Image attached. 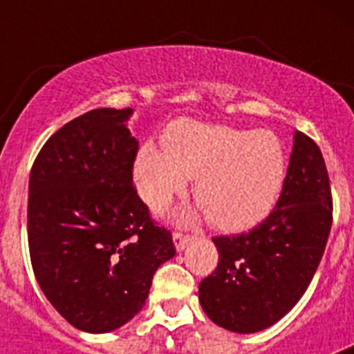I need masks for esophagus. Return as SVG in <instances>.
Masks as SVG:
<instances>
[{
	"instance_id": "esophagus-1",
	"label": "esophagus",
	"mask_w": 354,
	"mask_h": 354,
	"mask_svg": "<svg viewBox=\"0 0 354 354\" xmlns=\"http://www.w3.org/2000/svg\"><path fill=\"white\" fill-rule=\"evenodd\" d=\"M192 241V236L189 234H183V232H174V243H175V248L184 250L187 246V243Z\"/></svg>"
}]
</instances>
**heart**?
I'll use <instances>...</instances> for the list:
<instances>
[{
    "label": "heart",
    "instance_id": "b5f03b06",
    "mask_svg": "<svg viewBox=\"0 0 354 354\" xmlns=\"http://www.w3.org/2000/svg\"><path fill=\"white\" fill-rule=\"evenodd\" d=\"M162 142L165 150L142 147L134 162L136 189L154 211L167 207L186 192L187 179H195L193 196L209 223L241 232L261 223L282 195L287 156L273 131L183 120Z\"/></svg>",
    "mask_w": 354,
    "mask_h": 354
}]
</instances>
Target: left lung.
I'll return each mask as SVG.
<instances>
[{"mask_svg": "<svg viewBox=\"0 0 354 354\" xmlns=\"http://www.w3.org/2000/svg\"><path fill=\"white\" fill-rule=\"evenodd\" d=\"M331 221L326 162L317 143L296 131L286 184L270 216L250 232L212 237L220 261L198 287L209 319L236 333L280 321L310 286Z\"/></svg>", "mask_w": 354, "mask_h": 354, "instance_id": "1", "label": "left lung"}]
</instances>
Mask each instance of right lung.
I'll return each mask as SVG.
<instances>
[{"label": "right lung", "mask_w": 354, "mask_h": 354, "mask_svg": "<svg viewBox=\"0 0 354 354\" xmlns=\"http://www.w3.org/2000/svg\"><path fill=\"white\" fill-rule=\"evenodd\" d=\"M131 113L99 108L67 122L30 174L31 268L62 317L88 333L117 330L138 314L158 268L177 253L133 184Z\"/></svg>", "instance_id": "add662e5"}]
</instances>
